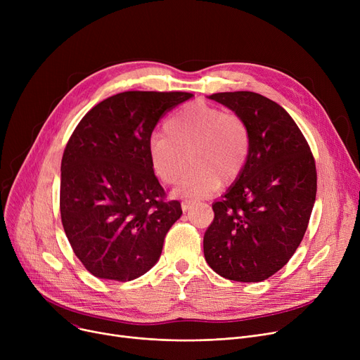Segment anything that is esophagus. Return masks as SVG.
<instances>
[{"label":"esophagus","instance_id":"34e87169","mask_svg":"<svg viewBox=\"0 0 360 360\" xmlns=\"http://www.w3.org/2000/svg\"><path fill=\"white\" fill-rule=\"evenodd\" d=\"M195 204V201L194 200H185L184 202H182V209L186 212V210H190L191 209V205H194Z\"/></svg>","mask_w":360,"mask_h":360}]
</instances>
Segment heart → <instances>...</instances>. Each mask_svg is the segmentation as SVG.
Instances as JSON below:
<instances>
[{"label":"heart","instance_id":"b5f03b06","mask_svg":"<svg viewBox=\"0 0 360 360\" xmlns=\"http://www.w3.org/2000/svg\"><path fill=\"white\" fill-rule=\"evenodd\" d=\"M165 134L150 140V165L163 184L175 185L185 175L190 158L194 167L176 188L184 197L209 195L220 181H235L248 159L247 122L213 105H185L166 121Z\"/></svg>","mask_w":360,"mask_h":360}]
</instances>
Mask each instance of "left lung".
Listing matches in <instances>:
<instances>
[{"label": "left lung", "mask_w": 360, "mask_h": 360, "mask_svg": "<svg viewBox=\"0 0 360 360\" xmlns=\"http://www.w3.org/2000/svg\"><path fill=\"white\" fill-rule=\"evenodd\" d=\"M248 125L250 153L240 175L213 204L204 257L221 277L255 283L285 267L307 232L316 195L311 148L276 102L254 91L209 96Z\"/></svg>", "instance_id": "8db88e82"}]
</instances>
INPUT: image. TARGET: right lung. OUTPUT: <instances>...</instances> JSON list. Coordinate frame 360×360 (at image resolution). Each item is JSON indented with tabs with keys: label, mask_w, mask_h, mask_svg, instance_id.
<instances>
[{
	"label": "right lung",
	"mask_w": 360,
	"mask_h": 360,
	"mask_svg": "<svg viewBox=\"0 0 360 360\" xmlns=\"http://www.w3.org/2000/svg\"><path fill=\"white\" fill-rule=\"evenodd\" d=\"M185 91H124L91 108L75 127L61 162L60 209L65 235L99 278L129 281L159 261L181 202L165 200L148 144Z\"/></svg>",
	"instance_id": "1"
}]
</instances>
